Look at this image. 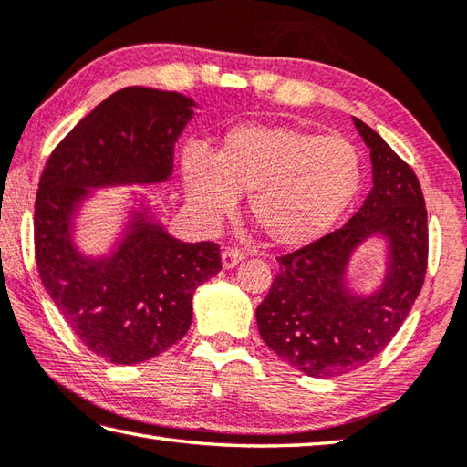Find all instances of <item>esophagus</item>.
I'll list each match as a JSON object with an SVG mask.
<instances>
[{
	"label": "esophagus",
	"mask_w": 467,
	"mask_h": 467,
	"mask_svg": "<svg viewBox=\"0 0 467 467\" xmlns=\"http://www.w3.org/2000/svg\"><path fill=\"white\" fill-rule=\"evenodd\" d=\"M244 260V254L240 250H223L222 252V266L225 270H230L234 266H237Z\"/></svg>",
	"instance_id": "esophagus-1"
}]
</instances>
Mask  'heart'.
Instances as JSON below:
<instances>
[{
  "label": "heart",
  "instance_id": "b5f03b06",
  "mask_svg": "<svg viewBox=\"0 0 467 467\" xmlns=\"http://www.w3.org/2000/svg\"><path fill=\"white\" fill-rule=\"evenodd\" d=\"M364 181L358 148L341 136L293 126H237L213 156H182L187 199L205 222L225 217L237 195L248 215L278 248H303L331 232Z\"/></svg>",
  "mask_w": 467,
  "mask_h": 467
}]
</instances>
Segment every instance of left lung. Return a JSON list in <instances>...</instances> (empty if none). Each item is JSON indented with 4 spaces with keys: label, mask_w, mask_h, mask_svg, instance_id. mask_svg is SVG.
Returning <instances> with one entry per match:
<instances>
[{
    "label": "left lung",
    "mask_w": 467,
    "mask_h": 467,
    "mask_svg": "<svg viewBox=\"0 0 467 467\" xmlns=\"http://www.w3.org/2000/svg\"><path fill=\"white\" fill-rule=\"evenodd\" d=\"M354 124L370 148L372 191L341 227L280 256V272L256 309L264 343L313 378L348 374L374 359L397 336L427 272V209L410 166L362 119ZM370 239L387 244L383 283L374 294L347 285L353 252Z\"/></svg>",
    "instance_id": "1"
}]
</instances>
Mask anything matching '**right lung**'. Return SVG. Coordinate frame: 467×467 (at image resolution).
Instances as JSON below:
<instances>
[{"label": "right lung", "instance_id": "obj_1", "mask_svg": "<svg viewBox=\"0 0 467 467\" xmlns=\"http://www.w3.org/2000/svg\"><path fill=\"white\" fill-rule=\"evenodd\" d=\"M197 103L177 91L126 87L85 116L50 154L34 205L42 285L68 327L111 364H140L172 348L191 327L192 295L222 270L213 242H181L131 207L103 256L75 244L77 217L93 189L171 179L174 144Z\"/></svg>", "mask_w": 467, "mask_h": 467}]
</instances>
